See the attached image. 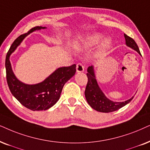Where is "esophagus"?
Masks as SVG:
<instances>
[{"label": "esophagus", "mask_w": 150, "mask_h": 150, "mask_svg": "<svg viewBox=\"0 0 150 150\" xmlns=\"http://www.w3.org/2000/svg\"><path fill=\"white\" fill-rule=\"evenodd\" d=\"M84 71V66L82 63H79L76 65V71L77 72H83Z\"/></svg>", "instance_id": "34e87169"}]
</instances>
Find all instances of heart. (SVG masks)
I'll list each match as a JSON object with an SVG mask.
<instances>
[{
	"label": "heart",
	"instance_id": "b5f03b06",
	"mask_svg": "<svg viewBox=\"0 0 150 150\" xmlns=\"http://www.w3.org/2000/svg\"><path fill=\"white\" fill-rule=\"evenodd\" d=\"M100 39V36H99L98 34H94L92 35V36H89V38H87L86 40H85V43H86L87 45L92 46L94 45H96L99 42V40ZM110 42V40L107 39L105 40V43L108 44Z\"/></svg>",
	"mask_w": 150,
	"mask_h": 150
}]
</instances>
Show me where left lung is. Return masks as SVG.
I'll return each instance as SVG.
<instances>
[{
	"mask_svg": "<svg viewBox=\"0 0 150 150\" xmlns=\"http://www.w3.org/2000/svg\"><path fill=\"white\" fill-rule=\"evenodd\" d=\"M124 36H125L126 45L141 54L139 47L134 40L126 34H124ZM87 76L88 79V81H87L85 91V98H86V100L89 105L98 112H105V113L114 112L129 103L134 98L132 97V98L125 101V102H113V101L109 100L105 96L100 87H98L96 80L95 79L92 66H90L87 68Z\"/></svg>",
	"mask_w": 150,
	"mask_h": 150,
	"instance_id": "8db88e82",
	"label": "left lung"
}]
</instances>
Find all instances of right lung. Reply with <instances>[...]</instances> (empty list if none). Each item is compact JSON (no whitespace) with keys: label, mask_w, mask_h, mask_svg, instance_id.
Returning a JSON list of instances; mask_svg holds the SVG:
<instances>
[{"label":"right lung","mask_w":150,"mask_h":150,"mask_svg":"<svg viewBox=\"0 0 150 150\" xmlns=\"http://www.w3.org/2000/svg\"><path fill=\"white\" fill-rule=\"evenodd\" d=\"M45 28L41 26L34 27L27 33L19 36L11 44L5 59L6 79L9 90L23 106L32 111L46 110L53 106L59 99L64 85L76 71L75 64L69 67L58 68L44 81L36 85L24 84L16 79L11 69L9 56L25 36L35 30Z\"/></svg>","instance_id":"obj_1"}]
</instances>
